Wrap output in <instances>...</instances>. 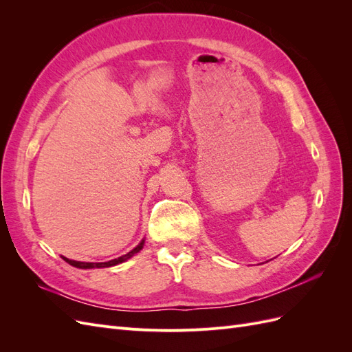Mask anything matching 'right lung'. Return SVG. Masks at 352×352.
<instances>
[{
  "instance_id": "right-lung-1",
  "label": "right lung",
  "mask_w": 352,
  "mask_h": 352,
  "mask_svg": "<svg viewBox=\"0 0 352 352\" xmlns=\"http://www.w3.org/2000/svg\"><path fill=\"white\" fill-rule=\"evenodd\" d=\"M144 243H145V239H142L140 243L136 245V247L129 251L127 254L122 255V257L119 258H114V260H110V261H105V263H85V261H76V260H70V258H65V261H67L70 265H73V267H78V269H101V267H111V265H116V264H120L126 260H129L131 257H133V255L136 252H140L142 248H144Z\"/></svg>"
}]
</instances>
